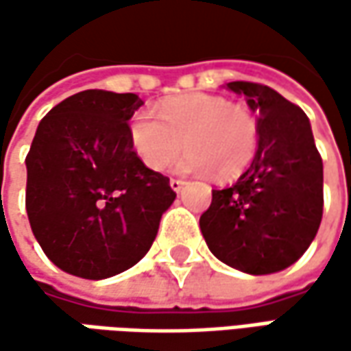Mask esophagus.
<instances>
[{
  "label": "esophagus",
  "instance_id": "esophagus-1",
  "mask_svg": "<svg viewBox=\"0 0 351 351\" xmlns=\"http://www.w3.org/2000/svg\"><path fill=\"white\" fill-rule=\"evenodd\" d=\"M183 185H185V182H182V180H169V187H171L176 193H180V191H182Z\"/></svg>",
  "mask_w": 351,
  "mask_h": 351
}]
</instances>
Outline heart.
Listing matches in <instances>:
<instances>
[{
  "instance_id": "1",
  "label": "heart",
  "mask_w": 351,
  "mask_h": 351,
  "mask_svg": "<svg viewBox=\"0 0 351 351\" xmlns=\"http://www.w3.org/2000/svg\"><path fill=\"white\" fill-rule=\"evenodd\" d=\"M128 141L146 168L160 171L189 146L178 171L213 173L232 180L248 168L258 148V123L240 105L210 93H183L158 107V119L136 113L128 125Z\"/></svg>"
}]
</instances>
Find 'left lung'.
<instances>
[{
    "label": "left lung",
    "instance_id": "8db88e82",
    "mask_svg": "<svg viewBox=\"0 0 351 351\" xmlns=\"http://www.w3.org/2000/svg\"><path fill=\"white\" fill-rule=\"evenodd\" d=\"M258 113V150L238 182L213 189L199 219L209 250L250 276L276 274L303 256L322 221V158L308 117L276 89L230 82Z\"/></svg>",
    "mask_w": 351,
    "mask_h": 351
}]
</instances>
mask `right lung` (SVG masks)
Wrapping results in <instances>:
<instances>
[{
	"label": "right lung",
	"mask_w": 351,
	"mask_h": 351,
	"mask_svg": "<svg viewBox=\"0 0 351 351\" xmlns=\"http://www.w3.org/2000/svg\"><path fill=\"white\" fill-rule=\"evenodd\" d=\"M136 93L86 89L52 107L27 154V215L62 271L113 277L144 258L176 193L128 141Z\"/></svg>",
	"instance_id": "right-lung-1"
}]
</instances>
